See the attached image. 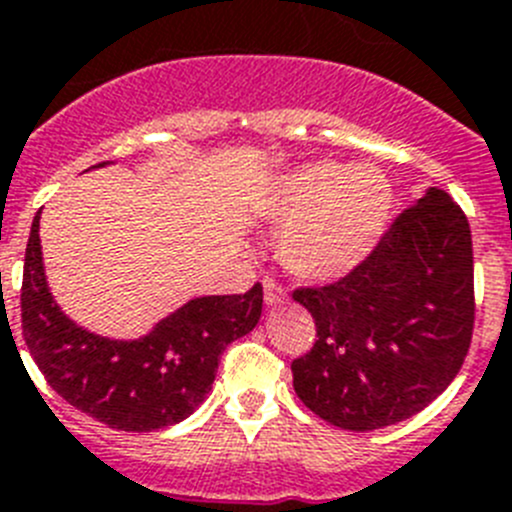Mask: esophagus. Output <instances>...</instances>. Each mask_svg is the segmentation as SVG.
I'll list each match as a JSON object with an SVG mask.
<instances>
[{
    "label": "esophagus",
    "instance_id": "obj_1",
    "mask_svg": "<svg viewBox=\"0 0 512 512\" xmlns=\"http://www.w3.org/2000/svg\"><path fill=\"white\" fill-rule=\"evenodd\" d=\"M262 291H265V304L278 306L283 301V288L273 281V278H265L262 281Z\"/></svg>",
    "mask_w": 512,
    "mask_h": 512
}]
</instances>
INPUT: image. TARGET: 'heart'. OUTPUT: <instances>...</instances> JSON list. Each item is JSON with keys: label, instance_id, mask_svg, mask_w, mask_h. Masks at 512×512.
<instances>
[{"label": "heart", "instance_id": "heart-1", "mask_svg": "<svg viewBox=\"0 0 512 512\" xmlns=\"http://www.w3.org/2000/svg\"><path fill=\"white\" fill-rule=\"evenodd\" d=\"M394 190L379 167L322 159L265 190L260 219L278 234V260L304 283H332L361 268L384 239Z\"/></svg>", "mask_w": 512, "mask_h": 512}]
</instances>
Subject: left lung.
Segmentation results:
<instances>
[{
	"instance_id": "8db88e82",
	"label": "left lung",
	"mask_w": 512,
	"mask_h": 512,
	"mask_svg": "<svg viewBox=\"0 0 512 512\" xmlns=\"http://www.w3.org/2000/svg\"><path fill=\"white\" fill-rule=\"evenodd\" d=\"M317 342L291 363L293 389L342 430L397 425L456 379L474 330V257L464 211L428 188L361 268L293 291Z\"/></svg>"
}]
</instances>
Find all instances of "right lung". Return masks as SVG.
<instances>
[{
    "label": "right lung",
    "mask_w": 512,
    "mask_h": 512,
    "mask_svg": "<svg viewBox=\"0 0 512 512\" xmlns=\"http://www.w3.org/2000/svg\"><path fill=\"white\" fill-rule=\"evenodd\" d=\"M100 162L95 167H105ZM41 211L22 270V337L51 389L71 407L126 433L170 428L193 415L211 391L229 342L252 332L262 286L244 296H198L136 340H113L71 322L43 270Z\"/></svg>",
    "instance_id": "add662e5"
}]
</instances>
